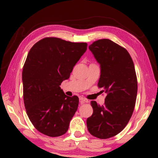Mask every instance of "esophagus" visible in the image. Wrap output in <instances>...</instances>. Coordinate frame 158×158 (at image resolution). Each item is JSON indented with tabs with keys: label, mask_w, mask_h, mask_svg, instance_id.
<instances>
[{
	"label": "esophagus",
	"mask_w": 158,
	"mask_h": 158,
	"mask_svg": "<svg viewBox=\"0 0 158 158\" xmlns=\"http://www.w3.org/2000/svg\"><path fill=\"white\" fill-rule=\"evenodd\" d=\"M79 100H80V102H81V104H84V103L89 102V100H88L87 99H85V98H83V97H80Z\"/></svg>",
	"instance_id": "1"
}]
</instances>
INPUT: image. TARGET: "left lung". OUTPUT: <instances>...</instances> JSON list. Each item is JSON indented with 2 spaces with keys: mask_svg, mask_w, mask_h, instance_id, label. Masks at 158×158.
I'll list each match as a JSON object with an SVG mask.
<instances>
[{
  "mask_svg": "<svg viewBox=\"0 0 158 158\" xmlns=\"http://www.w3.org/2000/svg\"><path fill=\"white\" fill-rule=\"evenodd\" d=\"M89 48L100 64L98 86L106 96L102 106L91 101L93 113L86 125L93 136L105 139L121 132L129 122L137 99V75L130 53L114 42L98 40Z\"/></svg>",
  "mask_w": 158,
  "mask_h": 158,
  "instance_id": "1",
  "label": "left lung"
}]
</instances>
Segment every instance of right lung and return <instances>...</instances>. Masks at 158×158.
Instances as JSON below:
<instances>
[{
  "label": "right lung",
  "instance_id": "add662e5",
  "mask_svg": "<svg viewBox=\"0 0 158 158\" xmlns=\"http://www.w3.org/2000/svg\"><path fill=\"white\" fill-rule=\"evenodd\" d=\"M87 49L85 42L44 37L29 51L22 72L23 102L32 124L49 137H59L69 128L79 98L65 95L60 85Z\"/></svg>",
  "mask_w": 158,
  "mask_h": 158
}]
</instances>
